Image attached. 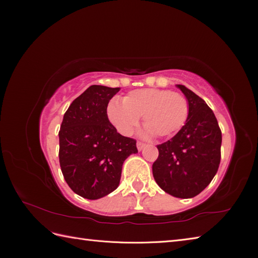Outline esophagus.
<instances>
[{"instance_id":"esophagus-1","label":"esophagus","mask_w":258,"mask_h":258,"mask_svg":"<svg viewBox=\"0 0 258 258\" xmlns=\"http://www.w3.org/2000/svg\"><path fill=\"white\" fill-rule=\"evenodd\" d=\"M146 146V144H144L143 142H138L137 143V147H138V151H140V152H141L142 150H143V148Z\"/></svg>"}]
</instances>
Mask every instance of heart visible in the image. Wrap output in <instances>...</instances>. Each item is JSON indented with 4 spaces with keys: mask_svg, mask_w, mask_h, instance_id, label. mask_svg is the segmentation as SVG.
I'll use <instances>...</instances> for the list:
<instances>
[{
    "mask_svg": "<svg viewBox=\"0 0 258 258\" xmlns=\"http://www.w3.org/2000/svg\"><path fill=\"white\" fill-rule=\"evenodd\" d=\"M140 116L143 117L147 134L171 137L185 126L189 103L182 93L146 88L129 92L122 102L112 100L107 106L108 119L124 136L135 129Z\"/></svg>",
    "mask_w": 258,
    "mask_h": 258,
    "instance_id": "b5f03b06",
    "label": "heart"
}]
</instances>
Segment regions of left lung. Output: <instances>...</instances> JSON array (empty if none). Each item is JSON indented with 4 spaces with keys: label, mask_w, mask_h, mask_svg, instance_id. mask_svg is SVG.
<instances>
[{
    "label": "left lung",
    "mask_w": 258,
    "mask_h": 258,
    "mask_svg": "<svg viewBox=\"0 0 258 258\" xmlns=\"http://www.w3.org/2000/svg\"><path fill=\"white\" fill-rule=\"evenodd\" d=\"M189 103L185 126L157 145L153 175L162 190L177 198H192L212 181L221 162L222 131L213 111L196 93L176 85Z\"/></svg>",
    "instance_id": "left-lung-1"
}]
</instances>
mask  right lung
<instances>
[{"instance_id": "obj_1", "label": "right lung", "mask_w": 258, "mask_h": 258, "mask_svg": "<svg viewBox=\"0 0 258 258\" xmlns=\"http://www.w3.org/2000/svg\"><path fill=\"white\" fill-rule=\"evenodd\" d=\"M120 88L92 85L77 97L59 131V161L66 182L75 194L95 200L119 185L122 163L138 153L137 141L117 132L106 108Z\"/></svg>"}]
</instances>
